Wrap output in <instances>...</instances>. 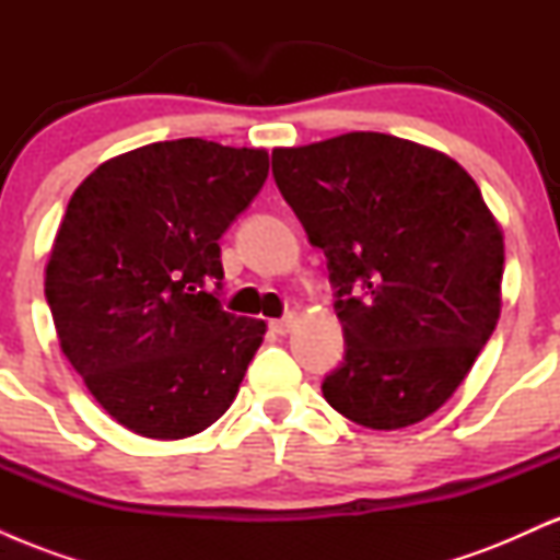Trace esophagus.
<instances>
[{
    "label": "esophagus",
    "instance_id": "1",
    "mask_svg": "<svg viewBox=\"0 0 560 560\" xmlns=\"http://www.w3.org/2000/svg\"><path fill=\"white\" fill-rule=\"evenodd\" d=\"M292 326H294V316H284V318L271 320V331H273V334H281V337L292 331Z\"/></svg>",
    "mask_w": 560,
    "mask_h": 560
}]
</instances>
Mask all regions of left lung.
<instances>
[{
    "label": "left lung",
    "instance_id": "obj_1",
    "mask_svg": "<svg viewBox=\"0 0 560 560\" xmlns=\"http://www.w3.org/2000/svg\"><path fill=\"white\" fill-rule=\"evenodd\" d=\"M281 197L320 247L345 361L326 402L402 429L460 387L500 318L503 231L477 182L416 141L352 131L271 155Z\"/></svg>",
    "mask_w": 560,
    "mask_h": 560
}]
</instances>
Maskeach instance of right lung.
I'll return each mask as SVG.
<instances>
[{
  "mask_svg": "<svg viewBox=\"0 0 560 560\" xmlns=\"http://www.w3.org/2000/svg\"><path fill=\"white\" fill-rule=\"evenodd\" d=\"M268 178V152L155 141L83 178L47 262L66 358L120 427L184 440L234 402L266 320L221 307L218 240Z\"/></svg>",
  "mask_w": 560,
  "mask_h": 560,
  "instance_id": "1",
  "label": "right lung"
}]
</instances>
